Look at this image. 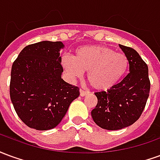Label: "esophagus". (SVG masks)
Listing matches in <instances>:
<instances>
[{
    "label": "esophagus",
    "instance_id": "obj_1",
    "mask_svg": "<svg viewBox=\"0 0 160 160\" xmlns=\"http://www.w3.org/2000/svg\"><path fill=\"white\" fill-rule=\"evenodd\" d=\"M88 93H89V92H87V91L81 90V89H80V96H81V97H84V96H86V95H87Z\"/></svg>",
    "mask_w": 160,
    "mask_h": 160
}]
</instances>
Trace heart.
I'll return each instance as SVG.
<instances>
[{"instance_id":"obj_1","label":"heart","mask_w":160,"mask_h":160,"mask_svg":"<svg viewBox=\"0 0 160 160\" xmlns=\"http://www.w3.org/2000/svg\"><path fill=\"white\" fill-rule=\"evenodd\" d=\"M62 66L71 78H80L88 72L87 79L98 91H108L116 87L129 68L126 55L116 53L109 47L85 46L77 49L74 57H62Z\"/></svg>"}]
</instances>
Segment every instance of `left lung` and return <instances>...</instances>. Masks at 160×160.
<instances>
[{"label":"left lung","instance_id":"1","mask_svg":"<svg viewBox=\"0 0 160 160\" xmlns=\"http://www.w3.org/2000/svg\"><path fill=\"white\" fill-rule=\"evenodd\" d=\"M129 61V73L107 92H95L96 107L92 111L94 122L107 130L128 127L140 118L150 92L148 67L136 50L119 44Z\"/></svg>","mask_w":160,"mask_h":160}]
</instances>
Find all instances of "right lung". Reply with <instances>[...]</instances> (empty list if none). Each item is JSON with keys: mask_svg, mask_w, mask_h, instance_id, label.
I'll use <instances>...</instances> for the list:
<instances>
[{"mask_svg": "<svg viewBox=\"0 0 160 160\" xmlns=\"http://www.w3.org/2000/svg\"><path fill=\"white\" fill-rule=\"evenodd\" d=\"M62 42L42 41L21 50L11 70L10 98L24 123L48 130L62 120L80 88L62 79Z\"/></svg>", "mask_w": 160, "mask_h": 160, "instance_id": "obj_1", "label": "right lung"}]
</instances>
